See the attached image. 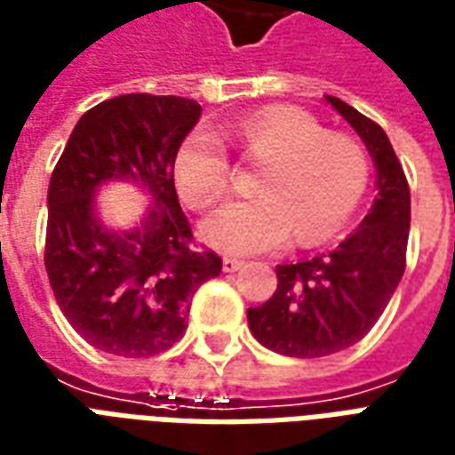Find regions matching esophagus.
<instances>
[{
	"instance_id": "obj_1",
	"label": "esophagus",
	"mask_w": 455,
	"mask_h": 455,
	"mask_svg": "<svg viewBox=\"0 0 455 455\" xmlns=\"http://www.w3.org/2000/svg\"><path fill=\"white\" fill-rule=\"evenodd\" d=\"M242 266H244V261H240V259H232V256H225V259H223V271L225 273L240 271Z\"/></svg>"
}]
</instances>
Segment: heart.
<instances>
[{
    "label": "heart",
    "instance_id": "obj_1",
    "mask_svg": "<svg viewBox=\"0 0 455 455\" xmlns=\"http://www.w3.org/2000/svg\"><path fill=\"white\" fill-rule=\"evenodd\" d=\"M223 141L266 163L256 177V199L228 201L201 220V240L223 254L273 251L292 232L302 244L326 240L355 213L370 184V163L357 143L326 134L305 112L268 108L220 126L218 134L199 126L180 143L172 177L191 206H208L230 184Z\"/></svg>",
    "mask_w": 455,
    "mask_h": 455
}]
</instances>
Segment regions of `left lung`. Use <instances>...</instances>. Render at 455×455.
Here are the masks:
<instances>
[{
	"label": "left lung",
	"instance_id": "left-lung-1",
	"mask_svg": "<svg viewBox=\"0 0 455 455\" xmlns=\"http://www.w3.org/2000/svg\"><path fill=\"white\" fill-rule=\"evenodd\" d=\"M326 102L353 126L377 167V196L357 230L326 254L275 266L278 290L249 307L251 336L278 355L326 357L367 336L405 271L410 189L394 146L377 122L340 98Z\"/></svg>",
	"mask_w": 455,
	"mask_h": 455
}]
</instances>
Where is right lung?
Here are the masks:
<instances>
[{
    "instance_id": "1",
    "label": "right lung",
    "mask_w": 455,
    "mask_h": 455,
    "mask_svg": "<svg viewBox=\"0 0 455 455\" xmlns=\"http://www.w3.org/2000/svg\"><path fill=\"white\" fill-rule=\"evenodd\" d=\"M199 115V102L177 95H119L78 119L54 167L47 278L74 331L102 353H165L187 331L194 292L220 275V256L189 247L172 177L177 148ZM112 181L136 183L151 199L134 226L117 231L94 206Z\"/></svg>"
}]
</instances>
